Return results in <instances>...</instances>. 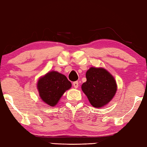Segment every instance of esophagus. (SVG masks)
Listing matches in <instances>:
<instances>
[{
	"label": "esophagus",
	"mask_w": 147,
	"mask_h": 147,
	"mask_svg": "<svg viewBox=\"0 0 147 147\" xmlns=\"http://www.w3.org/2000/svg\"><path fill=\"white\" fill-rule=\"evenodd\" d=\"M73 86H74V87L75 88H78V86H79V82H73Z\"/></svg>",
	"instance_id": "34e87169"
}]
</instances>
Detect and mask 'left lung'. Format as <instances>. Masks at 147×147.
<instances>
[{
  "instance_id": "8db88e82",
  "label": "left lung",
  "mask_w": 147,
  "mask_h": 147,
  "mask_svg": "<svg viewBox=\"0 0 147 147\" xmlns=\"http://www.w3.org/2000/svg\"><path fill=\"white\" fill-rule=\"evenodd\" d=\"M87 81L82 89L94 107L100 108L107 104L115 95L117 87L111 74L103 68L91 67L86 74Z\"/></svg>"
}]
</instances>
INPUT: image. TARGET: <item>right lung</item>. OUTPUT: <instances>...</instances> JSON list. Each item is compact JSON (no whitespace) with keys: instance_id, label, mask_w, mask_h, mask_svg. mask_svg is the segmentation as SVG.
<instances>
[{"instance_id":"obj_1","label":"right lung","mask_w":147,"mask_h":147,"mask_svg":"<svg viewBox=\"0 0 147 147\" xmlns=\"http://www.w3.org/2000/svg\"><path fill=\"white\" fill-rule=\"evenodd\" d=\"M71 84L63 74L57 71L49 72L39 80L37 88L39 96L44 102L54 106Z\"/></svg>"}]
</instances>
